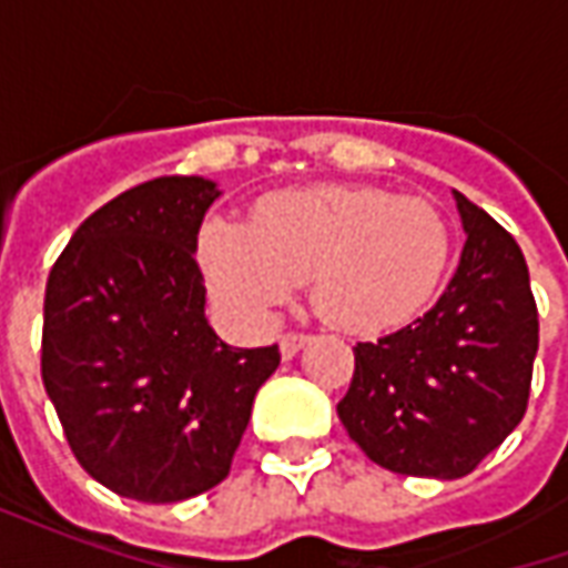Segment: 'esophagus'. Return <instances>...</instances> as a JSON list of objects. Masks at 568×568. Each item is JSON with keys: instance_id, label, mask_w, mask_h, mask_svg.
Returning <instances> with one entry per match:
<instances>
[{"instance_id": "1", "label": "esophagus", "mask_w": 568, "mask_h": 568, "mask_svg": "<svg viewBox=\"0 0 568 568\" xmlns=\"http://www.w3.org/2000/svg\"><path fill=\"white\" fill-rule=\"evenodd\" d=\"M307 344H310L307 334H285L283 341H280V353H283V358H295Z\"/></svg>"}]
</instances>
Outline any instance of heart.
<instances>
[{
    "instance_id": "obj_1",
    "label": "heart",
    "mask_w": 568,
    "mask_h": 568,
    "mask_svg": "<svg viewBox=\"0 0 568 568\" xmlns=\"http://www.w3.org/2000/svg\"><path fill=\"white\" fill-rule=\"evenodd\" d=\"M194 255L212 301L243 325L271 320L310 280L313 304L332 325L381 334L435 295L450 227L428 200L381 187H288L258 200L248 224L210 219Z\"/></svg>"
}]
</instances>
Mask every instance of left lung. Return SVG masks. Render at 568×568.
Masks as SVG:
<instances>
[{"mask_svg":"<svg viewBox=\"0 0 568 568\" xmlns=\"http://www.w3.org/2000/svg\"><path fill=\"white\" fill-rule=\"evenodd\" d=\"M463 219L459 267L395 334L356 344L337 417L389 471L453 480L511 435L526 414L538 353V310L520 246L496 219L453 191Z\"/></svg>","mask_w":568,"mask_h":568,"instance_id":"8db88e82","label":"left lung"}]
</instances>
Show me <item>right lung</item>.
Segmentation results:
<instances>
[{
	"mask_svg": "<svg viewBox=\"0 0 568 568\" xmlns=\"http://www.w3.org/2000/svg\"><path fill=\"white\" fill-rule=\"evenodd\" d=\"M203 175L130 187L79 224L44 288L42 381L84 471L118 496L222 484L280 349L224 344L194 261L219 200Z\"/></svg>",
	"mask_w": 568,
	"mask_h": 568,
	"instance_id": "obj_1",
	"label": "right lung"
}]
</instances>
